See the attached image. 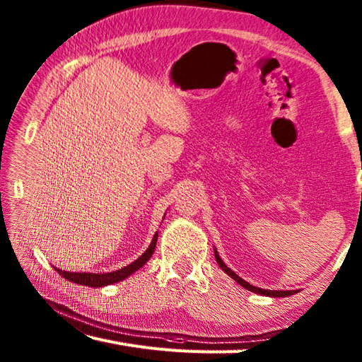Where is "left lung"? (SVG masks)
Instances as JSON below:
<instances>
[{"mask_svg": "<svg viewBox=\"0 0 362 362\" xmlns=\"http://www.w3.org/2000/svg\"><path fill=\"white\" fill-rule=\"evenodd\" d=\"M214 258H216L218 264H219V267L222 269V271H224L226 274H228L238 284H241L243 288H245V289L250 291V292H255V294H261V296H269V297H288V296L294 294V291H269V289H261V288L253 286V284H250V283H247L245 280H243L241 276H238V275L232 271V269L226 266V263L221 259V257H219V253H218L216 249H214Z\"/></svg>", "mask_w": 362, "mask_h": 362, "instance_id": "8db88e82", "label": "left lung"}]
</instances>
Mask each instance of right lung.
<instances>
[{"mask_svg":"<svg viewBox=\"0 0 362 362\" xmlns=\"http://www.w3.org/2000/svg\"><path fill=\"white\" fill-rule=\"evenodd\" d=\"M157 236H158V233L156 232V235H153V238H152V243L149 244V247L146 249V252L140 258H136L134 263H130L129 266H124L122 269H119V271L107 272V274H90V272H66V271H62V269H57V267H54V269H56L59 275H62L64 279L70 280L73 283H78V284H86V286H91V288H101V286H107V284L118 283V281H122L124 279H127L129 275H132L134 272L138 271V269L146 264V261L152 257L153 250H156Z\"/></svg>","mask_w":362,"mask_h":362,"instance_id":"obj_1","label":"right lung"}]
</instances>
